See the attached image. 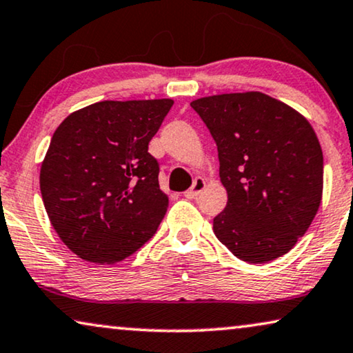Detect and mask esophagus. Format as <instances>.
<instances>
[{"label": "esophagus", "mask_w": 353, "mask_h": 353, "mask_svg": "<svg viewBox=\"0 0 353 353\" xmlns=\"http://www.w3.org/2000/svg\"><path fill=\"white\" fill-rule=\"evenodd\" d=\"M205 179H201V177H196L195 179V182H193V185L188 188V190L183 193V196L185 198H190V200H193V198H196L198 195H200V193L203 192V188H205Z\"/></svg>", "instance_id": "obj_1"}]
</instances>
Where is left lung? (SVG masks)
<instances>
[{"label":"left lung","mask_w":353,"mask_h":353,"mask_svg":"<svg viewBox=\"0 0 353 353\" xmlns=\"http://www.w3.org/2000/svg\"><path fill=\"white\" fill-rule=\"evenodd\" d=\"M219 155L228 201L212 228L238 259L264 264L286 254L319 211L323 153L314 129L262 92L193 101Z\"/></svg>","instance_id":"left-lung-1"}]
</instances>
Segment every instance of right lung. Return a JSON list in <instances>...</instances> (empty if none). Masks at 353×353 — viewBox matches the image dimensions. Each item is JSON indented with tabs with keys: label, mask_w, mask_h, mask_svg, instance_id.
<instances>
[{
	"label": "right lung",
	"mask_w": 353,
	"mask_h": 353,
	"mask_svg": "<svg viewBox=\"0 0 353 353\" xmlns=\"http://www.w3.org/2000/svg\"><path fill=\"white\" fill-rule=\"evenodd\" d=\"M172 103L97 102L54 132L39 172L41 196L57 235L81 259L115 264L157 233L170 201L148 142Z\"/></svg>",
	"instance_id": "1"
}]
</instances>
